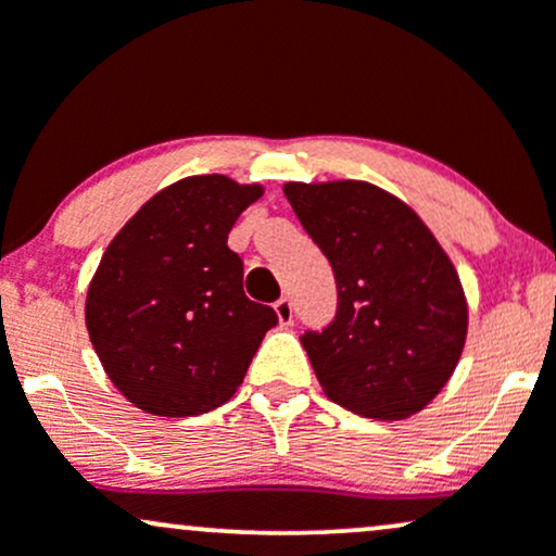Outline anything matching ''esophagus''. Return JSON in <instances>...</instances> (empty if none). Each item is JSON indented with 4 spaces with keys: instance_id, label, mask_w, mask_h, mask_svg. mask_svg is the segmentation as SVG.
Returning <instances> with one entry per match:
<instances>
[{
    "instance_id": "esophagus-1",
    "label": "esophagus",
    "mask_w": 556,
    "mask_h": 556,
    "mask_svg": "<svg viewBox=\"0 0 556 556\" xmlns=\"http://www.w3.org/2000/svg\"><path fill=\"white\" fill-rule=\"evenodd\" d=\"M274 311H277L279 324H282V327H290L292 314H295V311H292V300L290 298H279L277 303H274Z\"/></svg>"
}]
</instances>
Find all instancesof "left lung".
Masks as SVG:
<instances>
[{
  "label": "left lung",
  "instance_id": "8db88e82",
  "mask_svg": "<svg viewBox=\"0 0 556 556\" xmlns=\"http://www.w3.org/2000/svg\"><path fill=\"white\" fill-rule=\"evenodd\" d=\"M337 282L334 318L300 337L327 397L363 418L424 410L460 361L468 305L455 266L413 208L376 185L287 182Z\"/></svg>",
  "mask_w": 556,
  "mask_h": 556
}]
</instances>
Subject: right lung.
I'll list each match as a JSON object with an SVG mask.
<instances>
[{
  "label": "right lung",
  "instance_id": "add662e5",
  "mask_svg": "<svg viewBox=\"0 0 556 556\" xmlns=\"http://www.w3.org/2000/svg\"><path fill=\"white\" fill-rule=\"evenodd\" d=\"M261 195L225 175L188 177L156 193L110 242L86 300L101 366L132 405L167 418L201 416L232 397L271 305L242 292L227 235Z\"/></svg>",
  "mask_w": 556,
  "mask_h": 556
}]
</instances>
